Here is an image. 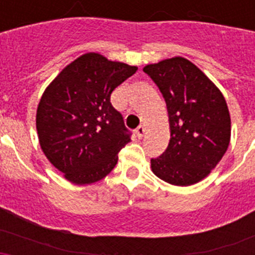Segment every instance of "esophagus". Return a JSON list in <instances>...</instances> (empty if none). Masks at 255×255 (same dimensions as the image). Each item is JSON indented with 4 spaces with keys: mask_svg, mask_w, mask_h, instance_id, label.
Returning <instances> with one entry per match:
<instances>
[{
    "mask_svg": "<svg viewBox=\"0 0 255 255\" xmlns=\"http://www.w3.org/2000/svg\"><path fill=\"white\" fill-rule=\"evenodd\" d=\"M144 132H145V128H144V125H140L136 129V135H138V138L141 139L144 136Z\"/></svg>",
    "mask_w": 255,
    "mask_h": 255,
    "instance_id": "1",
    "label": "esophagus"
}]
</instances>
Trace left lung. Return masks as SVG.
<instances>
[{"instance_id":"1","label":"left lung","mask_w":255,"mask_h":255,"mask_svg":"<svg viewBox=\"0 0 255 255\" xmlns=\"http://www.w3.org/2000/svg\"><path fill=\"white\" fill-rule=\"evenodd\" d=\"M167 103L171 138L167 149L150 159L155 176L171 185L202 181L222 159L231 139L224 94L191 61L166 58L144 66Z\"/></svg>"}]
</instances>
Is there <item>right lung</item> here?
Here are the masks:
<instances>
[{"instance_id":"obj_1","label":"right lung","mask_w":255,"mask_h":255,"mask_svg":"<svg viewBox=\"0 0 255 255\" xmlns=\"http://www.w3.org/2000/svg\"><path fill=\"white\" fill-rule=\"evenodd\" d=\"M138 66L111 61L101 53L79 56L44 89L35 125L42 152L67 181L89 185L114 170L131 141L111 93Z\"/></svg>"}]
</instances>
